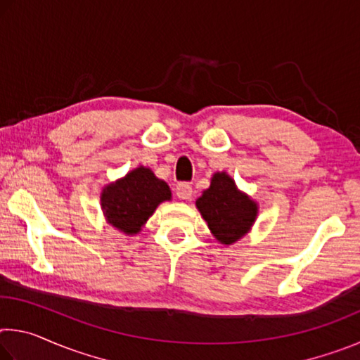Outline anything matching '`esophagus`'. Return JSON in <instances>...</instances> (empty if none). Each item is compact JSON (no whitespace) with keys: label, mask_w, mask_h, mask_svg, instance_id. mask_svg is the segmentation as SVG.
<instances>
[{"label":"esophagus","mask_w":360,"mask_h":360,"mask_svg":"<svg viewBox=\"0 0 360 360\" xmlns=\"http://www.w3.org/2000/svg\"><path fill=\"white\" fill-rule=\"evenodd\" d=\"M176 197L179 200H188L192 197V186L188 182H182V184L176 186Z\"/></svg>","instance_id":"esophagus-1"}]
</instances>
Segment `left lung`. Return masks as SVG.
Masks as SVG:
<instances>
[{
    "instance_id": "obj_1",
    "label": "left lung",
    "mask_w": 360,
    "mask_h": 360,
    "mask_svg": "<svg viewBox=\"0 0 360 360\" xmlns=\"http://www.w3.org/2000/svg\"><path fill=\"white\" fill-rule=\"evenodd\" d=\"M195 206L214 238L231 246L251 231L259 214V203L235 184L227 172L212 174L211 184L197 198Z\"/></svg>"
}]
</instances>
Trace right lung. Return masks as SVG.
Returning <instances> with one entry per match:
<instances>
[{"label":"right lung","mask_w":360,"mask_h":360,"mask_svg":"<svg viewBox=\"0 0 360 360\" xmlns=\"http://www.w3.org/2000/svg\"><path fill=\"white\" fill-rule=\"evenodd\" d=\"M169 200L172 191L167 182L143 165L131 169L124 178L109 182L100 195L106 222L129 236L139 233L157 206Z\"/></svg>","instance_id":"right-lung-1"}]
</instances>
